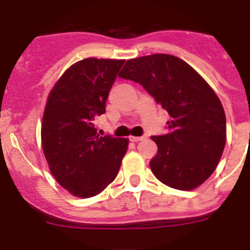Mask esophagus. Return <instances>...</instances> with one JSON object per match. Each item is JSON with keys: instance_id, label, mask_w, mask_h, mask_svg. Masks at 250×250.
Instances as JSON below:
<instances>
[{"instance_id": "1", "label": "esophagus", "mask_w": 250, "mask_h": 250, "mask_svg": "<svg viewBox=\"0 0 250 250\" xmlns=\"http://www.w3.org/2000/svg\"><path fill=\"white\" fill-rule=\"evenodd\" d=\"M144 139V137H129V140L133 143H137V142H140V140Z\"/></svg>"}]
</instances>
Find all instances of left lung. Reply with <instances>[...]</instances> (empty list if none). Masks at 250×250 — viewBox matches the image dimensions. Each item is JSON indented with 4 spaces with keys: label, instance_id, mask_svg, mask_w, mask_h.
<instances>
[{
    "label": "left lung",
    "instance_id": "left-lung-1",
    "mask_svg": "<svg viewBox=\"0 0 250 250\" xmlns=\"http://www.w3.org/2000/svg\"><path fill=\"white\" fill-rule=\"evenodd\" d=\"M121 78L139 83L169 115L167 134L157 145L150 168L160 182L192 190L216 168L226 144V116L211 86L181 58L166 53L125 62Z\"/></svg>",
    "mask_w": 250,
    "mask_h": 250
}]
</instances>
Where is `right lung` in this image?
Returning a JSON list of instances; mask_svg holds the SVG:
<instances>
[{
	"label": "right lung",
	"instance_id": "obj_1",
	"mask_svg": "<svg viewBox=\"0 0 250 250\" xmlns=\"http://www.w3.org/2000/svg\"><path fill=\"white\" fill-rule=\"evenodd\" d=\"M125 60L85 58L72 64L47 98L41 144L56 181L78 198H90L112 183L128 149L127 138L100 137L94 121Z\"/></svg>",
	"mask_w": 250,
	"mask_h": 250
}]
</instances>
